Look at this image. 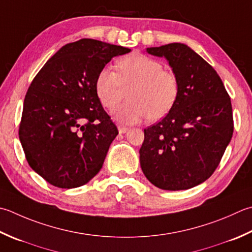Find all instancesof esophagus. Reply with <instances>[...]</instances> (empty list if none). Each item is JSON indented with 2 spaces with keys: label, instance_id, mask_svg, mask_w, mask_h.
<instances>
[{
  "label": "esophagus",
  "instance_id": "34e87169",
  "mask_svg": "<svg viewBox=\"0 0 252 252\" xmlns=\"http://www.w3.org/2000/svg\"><path fill=\"white\" fill-rule=\"evenodd\" d=\"M118 130H119V133H121V134H125V133H126L127 131H129V129H127V127L123 126H118Z\"/></svg>",
  "mask_w": 252,
  "mask_h": 252
}]
</instances>
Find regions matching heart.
<instances>
[{"instance_id":"heart-1","label":"heart","mask_w":252,"mask_h":252,"mask_svg":"<svg viewBox=\"0 0 252 252\" xmlns=\"http://www.w3.org/2000/svg\"><path fill=\"white\" fill-rule=\"evenodd\" d=\"M125 88L127 101L111 111L113 119L134 125L150 117L159 120L168 113L179 95L176 74L164 70L162 63L142 53H132L117 62V72L105 66L98 72L95 91L102 107L112 109L121 100Z\"/></svg>"}]
</instances>
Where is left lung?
I'll list each match as a JSON object with an SVG mask.
<instances>
[{
	"label": "left lung",
	"mask_w": 252,
	"mask_h": 252,
	"mask_svg": "<svg viewBox=\"0 0 252 252\" xmlns=\"http://www.w3.org/2000/svg\"><path fill=\"white\" fill-rule=\"evenodd\" d=\"M165 58L179 81L172 109L144 130L143 174L162 190L198 186L219 166L234 132L230 98L216 71L185 43L146 48Z\"/></svg>",
	"instance_id": "8db88e82"
}]
</instances>
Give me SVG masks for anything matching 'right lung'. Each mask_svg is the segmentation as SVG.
Wrapping results in <instances>:
<instances>
[{
	"mask_svg": "<svg viewBox=\"0 0 252 252\" xmlns=\"http://www.w3.org/2000/svg\"><path fill=\"white\" fill-rule=\"evenodd\" d=\"M131 49L94 39L67 43L34 76L19 140L29 166L54 187L77 188L101 169L118 129L95 91L97 74Z\"/></svg>",
	"mask_w": 252,
	"mask_h": 252,
	"instance_id": "1",
	"label": "right lung"
}]
</instances>
